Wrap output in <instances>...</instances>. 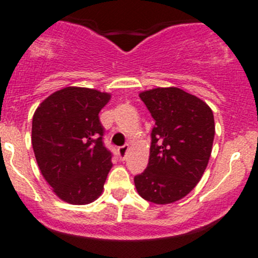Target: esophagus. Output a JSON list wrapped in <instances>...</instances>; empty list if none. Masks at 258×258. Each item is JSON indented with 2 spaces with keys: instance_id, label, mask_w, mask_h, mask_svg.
I'll return each instance as SVG.
<instances>
[{
  "instance_id": "1",
  "label": "esophagus",
  "mask_w": 258,
  "mask_h": 258,
  "mask_svg": "<svg viewBox=\"0 0 258 258\" xmlns=\"http://www.w3.org/2000/svg\"><path fill=\"white\" fill-rule=\"evenodd\" d=\"M128 145H123L121 146V147H118V156L121 160H124V157H126L127 155V151H128Z\"/></svg>"
}]
</instances>
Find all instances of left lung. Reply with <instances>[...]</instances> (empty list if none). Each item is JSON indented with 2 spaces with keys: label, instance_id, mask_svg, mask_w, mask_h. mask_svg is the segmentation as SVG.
I'll list each match as a JSON object with an SVG mask.
<instances>
[{
  "label": "left lung",
  "instance_id": "1",
  "mask_svg": "<svg viewBox=\"0 0 258 258\" xmlns=\"http://www.w3.org/2000/svg\"><path fill=\"white\" fill-rule=\"evenodd\" d=\"M140 98L155 127L147 168L135 176V186L146 201L172 204L196 187L209 165L215 137L212 110L177 87L144 91Z\"/></svg>",
  "mask_w": 258,
  "mask_h": 258
}]
</instances>
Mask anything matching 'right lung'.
Segmentation results:
<instances>
[{"mask_svg":"<svg viewBox=\"0 0 258 258\" xmlns=\"http://www.w3.org/2000/svg\"><path fill=\"white\" fill-rule=\"evenodd\" d=\"M110 98V93L71 86L49 95L33 114L37 165L67 204L87 205L102 194L112 155L103 145L98 113Z\"/></svg>","mask_w":258,"mask_h":258,"instance_id":"1","label":"right lung"}]
</instances>
